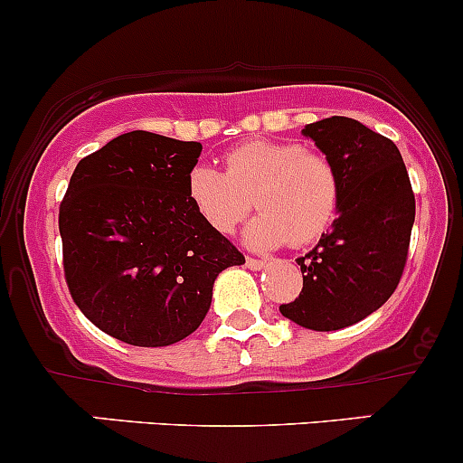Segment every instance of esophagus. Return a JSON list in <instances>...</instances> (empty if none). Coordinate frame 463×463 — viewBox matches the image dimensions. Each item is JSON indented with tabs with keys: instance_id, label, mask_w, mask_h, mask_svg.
<instances>
[{
	"instance_id": "obj_1",
	"label": "esophagus",
	"mask_w": 463,
	"mask_h": 463,
	"mask_svg": "<svg viewBox=\"0 0 463 463\" xmlns=\"http://www.w3.org/2000/svg\"><path fill=\"white\" fill-rule=\"evenodd\" d=\"M246 266H248V269H250V270H264L269 264H266L264 260H252V257H248Z\"/></svg>"
}]
</instances>
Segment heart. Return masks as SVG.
Returning a JSON list of instances; mask_svg holds the SVG:
<instances>
[{"instance_id": "1", "label": "heart", "mask_w": 463, "mask_h": 463, "mask_svg": "<svg viewBox=\"0 0 463 463\" xmlns=\"http://www.w3.org/2000/svg\"><path fill=\"white\" fill-rule=\"evenodd\" d=\"M186 193L197 215L217 232H232L250 211L261 215L244 231L252 250H272L319 240L339 206V175L319 153L297 142L255 139L226 155V170L197 164L186 177Z\"/></svg>"}]
</instances>
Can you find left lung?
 <instances>
[{
  "mask_svg": "<svg viewBox=\"0 0 463 463\" xmlns=\"http://www.w3.org/2000/svg\"><path fill=\"white\" fill-rule=\"evenodd\" d=\"M339 175L337 219L297 264L304 288L279 313L301 328L339 330L395 293L415 223V194L395 144L350 117L306 124Z\"/></svg>",
  "mask_w": 463,
  "mask_h": 463,
  "instance_id": "8db88e82",
  "label": "left lung"
}]
</instances>
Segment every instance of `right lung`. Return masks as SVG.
Returning <instances> with one entry per match:
<instances>
[{
    "label": "right lung",
    "instance_id": "1",
    "mask_svg": "<svg viewBox=\"0 0 463 463\" xmlns=\"http://www.w3.org/2000/svg\"><path fill=\"white\" fill-rule=\"evenodd\" d=\"M199 155V142L124 133L77 164L60 206L72 299L130 346H170L194 333L219 272L246 261L188 199Z\"/></svg>",
    "mask_w": 463,
    "mask_h": 463
}]
</instances>
